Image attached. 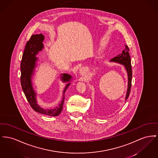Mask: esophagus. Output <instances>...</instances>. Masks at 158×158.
<instances>
[{"label": "esophagus", "mask_w": 158, "mask_h": 158, "mask_svg": "<svg viewBox=\"0 0 158 158\" xmlns=\"http://www.w3.org/2000/svg\"><path fill=\"white\" fill-rule=\"evenodd\" d=\"M86 72V69L85 67L81 68L80 70H79V73L81 74V75H84L85 73Z\"/></svg>", "instance_id": "1"}]
</instances>
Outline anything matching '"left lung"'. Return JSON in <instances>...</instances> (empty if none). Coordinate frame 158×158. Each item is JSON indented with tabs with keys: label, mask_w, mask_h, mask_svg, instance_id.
Masks as SVG:
<instances>
[{
	"label": "left lung",
	"mask_w": 158,
	"mask_h": 158,
	"mask_svg": "<svg viewBox=\"0 0 158 158\" xmlns=\"http://www.w3.org/2000/svg\"><path fill=\"white\" fill-rule=\"evenodd\" d=\"M129 48L127 45H125V49L122 51V52L119 54L118 56L113 58L110 61L118 63L124 65L127 72L128 73V88L126 94L125 100H127L130 95L131 88V82H132V68L131 64V58L129 54Z\"/></svg>",
	"instance_id": "8db88e82"
}]
</instances>
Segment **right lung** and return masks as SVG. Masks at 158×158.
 Returning <instances> with one entry per match:
<instances>
[{
	"instance_id": "obj_1",
	"label": "right lung",
	"mask_w": 158,
	"mask_h": 158,
	"mask_svg": "<svg viewBox=\"0 0 158 158\" xmlns=\"http://www.w3.org/2000/svg\"><path fill=\"white\" fill-rule=\"evenodd\" d=\"M44 36L42 34L33 35L26 44L21 63V84L22 89L30 106L35 111L49 116H58L63 110L64 101V93L70 85L72 76L69 74H61V79L63 82H67L63 91V100L61 103L56 108L52 109H45L40 107L37 104L36 93H35L31 81V78L35 72L36 62L37 58L36 56L39 51L44 49L43 41Z\"/></svg>"
}]
</instances>
